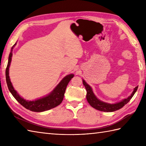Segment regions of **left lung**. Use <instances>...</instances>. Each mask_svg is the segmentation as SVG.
<instances>
[{"label": "left lung", "instance_id": "left-lung-1", "mask_svg": "<svg viewBox=\"0 0 146 146\" xmlns=\"http://www.w3.org/2000/svg\"><path fill=\"white\" fill-rule=\"evenodd\" d=\"M83 85L85 86V89L86 90V100H87L89 104L91 105L92 107H94L95 109L100 111H107V112H111V111H114L120 109L122 108L125 104H127L134 96L135 93L137 91L138 86H136L134 88V91L132 92L131 95L128 97L127 98L123 99L122 101L119 102H117L115 104H108L107 102H104L101 101L100 100L96 97L94 94V92L92 87L88 84H87L84 80L83 79Z\"/></svg>", "mask_w": 146, "mask_h": 146}]
</instances>
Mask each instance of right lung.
I'll use <instances>...</instances> for the list:
<instances>
[{"mask_svg": "<svg viewBox=\"0 0 146 146\" xmlns=\"http://www.w3.org/2000/svg\"><path fill=\"white\" fill-rule=\"evenodd\" d=\"M16 43L17 42H15L14 45L11 48V52L9 56L7 66L5 70L6 82H7L8 88L11 93V94L16 99V100L19 103L23 105L24 107L33 111L41 112V111L50 110L51 108L57 107L63 101L66 86L71 79L74 76V75L73 74H70V75L64 76L63 80H61V81L53 89V90L49 93L48 95L44 96V97L32 101L25 100L19 95L16 90H15L9 75V67H10L12 56V50H13L15 46L16 45Z\"/></svg>", "mask_w": 146, "mask_h": 146, "instance_id": "1", "label": "right lung"}]
</instances>
